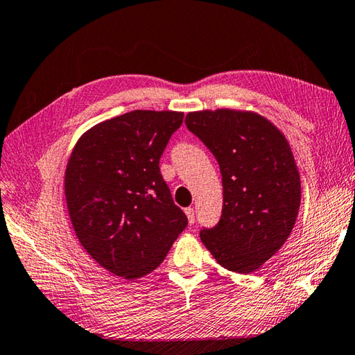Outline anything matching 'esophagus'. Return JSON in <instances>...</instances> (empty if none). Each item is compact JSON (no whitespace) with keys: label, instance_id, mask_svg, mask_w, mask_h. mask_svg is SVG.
<instances>
[{"label":"esophagus","instance_id":"34e87169","mask_svg":"<svg viewBox=\"0 0 355 355\" xmlns=\"http://www.w3.org/2000/svg\"><path fill=\"white\" fill-rule=\"evenodd\" d=\"M184 212H186V217H187V221H189V225H193V221H196V212H193L192 207H187Z\"/></svg>","mask_w":355,"mask_h":355}]
</instances>
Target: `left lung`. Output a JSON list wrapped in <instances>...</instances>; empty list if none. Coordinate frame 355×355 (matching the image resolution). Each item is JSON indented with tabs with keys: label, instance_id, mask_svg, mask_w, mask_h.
<instances>
[{
	"label": "left lung",
	"instance_id": "obj_1",
	"mask_svg": "<svg viewBox=\"0 0 355 355\" xmlns=\"http://www.w3.org/2000/svg\"><path fill=\"white\" fill-rule=\"evenodd\" d=\"M184 123L217 158L223 177L221 218L200 239L218 265L254 272L280 251L300 209L291 146L272 123L249 110H198Z\"/></svg>",
	"mask_w": 355,
	"mask_h": 355
}]
</instances>
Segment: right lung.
Listing matches in <instances>:
<instances>
[{"mask_svg":"<svg viewBox=\"0 0 355 355\" xmlns=\"http://www.w3.org/2000/svg\"><path fill=\"white\" fill-rule=\"evenodd\" d=\"M183 112L132 110L90 128L67 162L64 193L81 246L123 279L159 266L187 226L159 172Z\"/></svg>","mask_w":355,"mask_h":355,"instance_id":"add662e5","label":"right lung"}]
</instances>
